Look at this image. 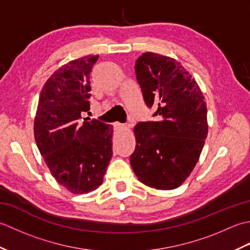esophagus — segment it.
Masks as SVG:
<instances>
[{"mask_svg":"<svg viewBox=\"0 0 250 250\" xmlns=\"http://www.w3.org/2000/svg\"><path fill=\"white\" fill-rule=\"evenodd\" d=\"M129 125H121V124H118V122H117V124H115V126H116V128H122V129L129 128Z\"/></svg>","mask_w":250,"mask_h":250,"instance_id":"obj_1","label":"esophagus"}]
</instances>
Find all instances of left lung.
I'll list each match as a JSON object with an SVG mask.
<instances>
[{"label":"left lung","instance_id":"left-lung-1","mask_svg":"<svg viewBox=\"0 0 250 250\" xmlns=\"http://www.w3.org/2000/svg\"><path fill=\"white\" fill-rule=\"evenodd\" d=\"M135 74L155 120L135 125L131 167L148 187L172 190L192 172L205 144L203 93L180 62L167 56L145 52L135 62Z\"/></svg>","mask_w":250,"mask_h":250}]
</instances>
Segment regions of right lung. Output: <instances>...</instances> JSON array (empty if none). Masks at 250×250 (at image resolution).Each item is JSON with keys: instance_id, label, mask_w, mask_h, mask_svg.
<instances>
[{"instance_id": "obj_1", "label": "right lung", "mask_w": 250, "mask_h": 250, "mask_svg": "<svg viewBox=\"0 0 250 250\" xmlns=\"http://www.w3.org/2000/svg\"><path fill=\"white\" fill-rule=\"evenodd\" d=\"M97 56L70 61L42 89L34 136L52 176L74 194L98 189L113 156V126L83 118L90 109V73Z\"/></svg>"}]
</instances>
